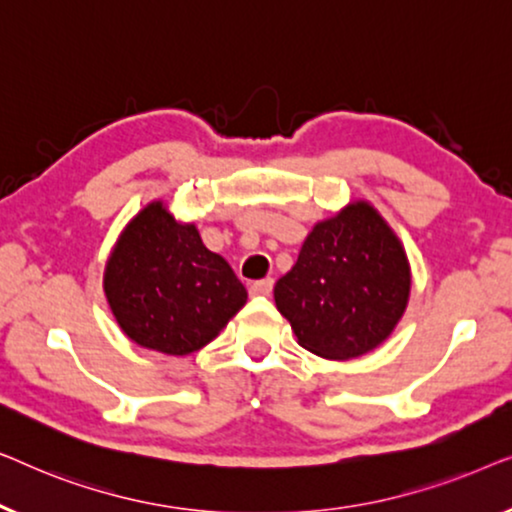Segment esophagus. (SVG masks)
I'll use <instances>...</instances> for the list:
<instances>
[{"mask_svg": "<svg viewBox=\"0 0 512 512\" xmlns=\"http://www.w3.org/2000/svg\"><path fill=\"white\" fill-rule=\"evenodd\" d=\"M272 279L270 277H265V279H258V282H254L249 286V293L251 296H270L272 293Z\"/></svg>", "mask_w": 512, "mask_h": 512, "instance_id": "1", "label": "esophagus"}]
</instances>
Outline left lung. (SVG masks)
Wrapping results in <instances>:
<instances>
[{
    "mask_svg": "<svg viewBox=\"0 0 512 512\" xmlns=\"http://www.w3.org/2000/svg\"><path fill=\"white\" fill-rule=\"evenodd\" d=\"M410 286V261L394 228L368 200H352L305 237L296 265L277 279L275 305L300 347L349 361L394 333Z\"/></svg>",
    "mask_w": 512,
    "mask_h": 512,
    "instance_id": "1",
    "label": "left lung"
}]
</instances>
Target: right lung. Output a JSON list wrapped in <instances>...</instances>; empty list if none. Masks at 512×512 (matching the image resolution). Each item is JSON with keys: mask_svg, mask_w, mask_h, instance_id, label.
<instances>
[{"mask_svg": "<svg viewBox=\"0 0 512 512\" xmlns=\"http://www.w3.org/2000/svg\"><path fill=\"white\" fill-rule=\"evenodd\" d=\"M102 289L132 342L170 356L209 345L247 303L226 258L202 244L195 223L174 219L163 200H151L121 230Z\"/></svg>", "mask_w": 512, "mask_h": 512, "instance_id": "right-lung-1", "label": "right lung"}]
</instances>
